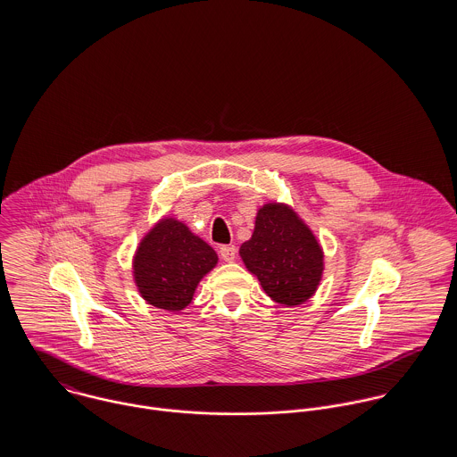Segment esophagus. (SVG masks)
I'll list each match as a JSON object with an SVG mask.
<instances>
[{
  "label": "esophagus",
  "instance_id": "obj_1",
  "mask_svg": "<svg viewBox=\"0 0 457 457\" xmlns=\"http://www.w3.org/2000/svg\"><path fill=\"white\" fill-rule=\"evenodd\" d=\"M236 253H237V250H236V246H232V245L220 246V255H221V259L225 262H234Z\"/></svg>",
  "mask_w": 457,
  "mask_h": 457
}]
</instances>
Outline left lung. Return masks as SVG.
<instances>
[{
  "label": "left lung",
  "instance_id": "8db88e82",
  "mask_svg": "<svg viewBox=\"0 0 457 457\" xmlns=\"http://www.w3.org/2000/svg\"><path fill=\"white\" fill-rule=\"evenodd\" d=\"M239 255L265 294L285 306L306 303L319 288L324 252L310 227L285 204H265Z\"/></svg>",
  "mask_w": 457,
  "mask_h": 457
}]
</instances>
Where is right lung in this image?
Segmentation results:
<instances>
[{"label": "right lung", "mask_w": 457, "mask_h": 457, "mask_svg": "<svg viewBox=\"0 0 457 457\" xmlns=\"http://www.w3.org/2000/svg\"><path fill=\"white\" fill-rule=\"evenodd\" d=\"M216 262V252L183 221L163 218L140 241L133 257V278L147 304L181 312Z\"/></svg>", "instance_id": "right-lung-1"}]
</instances>
